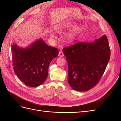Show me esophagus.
<instances>
[{
  "label": "esophagus",
  "instance_id": "34e87169",
  "mask_svg": "<svg viewBox=\"0 0 121 121\" xmlns=\"http://www.w3.org/2000/svg\"><path fill=\"white\" fill-rule=\"evenodd\" d=\"M58 55H59L60 56V57H63L64 56V53L63 52H59V53H58Z\"/></svg>",
  "mask_w": 121,
  "mask_h": 121
}]
</instances>
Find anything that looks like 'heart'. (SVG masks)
Here are the masks:
<instances>
[{"instance_id": "heart-1", "label": "heart", "mask_w": 121, "mask_h": 121, "mask_svg": "<svg viewBox=\"0 0 121 121\" xmlns=\"http://www.w3.org/2000/svg\"><path fill=\"white\" fill-rule=\"evenodd\" d=\"M76 25L77 24L76 23L73 22H65L58 25L56 28V30L58 33H61L65 30H68V29L75 27ZM81 31L82 28L81 27H78L74 28L73 30L69 32L67 36L68 42L69 43H72L74 42ZM51 36L52 37H55V36L53 33H51Z\"/></svg>"}]
</instances>
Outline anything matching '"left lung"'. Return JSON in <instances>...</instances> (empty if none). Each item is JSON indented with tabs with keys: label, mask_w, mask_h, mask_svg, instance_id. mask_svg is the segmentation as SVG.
<instances>
[{
	"label": "left lung",
	"mask_w": 121,
	"mask_h": 121,
	"mask_svg": "<svg viewBox=\"0 0 121 121\" xmlns=\"http://www.w3.org/2000/svg\"><path fill=\"white\" fill-rule=\"evenodd\" d=\"M68 64V81L72 88L86 91L99 81L111 56L105 35L93 42H79L63 49Z\"/></svg>",
	"instance_id": "obj_1"
}]
</instances>
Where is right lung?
Listing matches in <instances>:
<instances>
[{
  "label": "right lung",
  "mask_w": 121,
  "mask_h": 121,
  "mask_svg": "<svg viewBox=\"0 0 121 121\" xmlns=\"http://www.w3.org/2000/svg\"><path fill=\"white\" fill-rule=\"evenodd\" d=\"M12 50L14 73L25 85L32 87L45 82L50 62L58 53L57 48L48 46L42 39L24 48L14 43Z\"/></svg>",
  "instance_id": "right-lung-1"
}]
</instances>
